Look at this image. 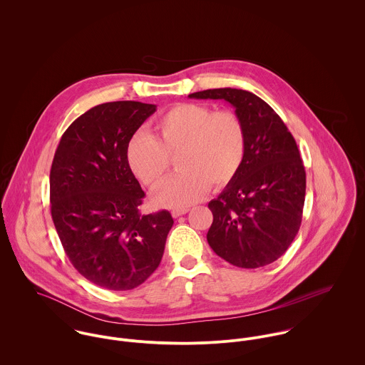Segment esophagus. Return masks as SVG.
<instances>
[{"instance_id":"34e87169","label":"esophagus","mask_w":365,"mask_h":365,"mask_svg":"<svg viewBox=\"0 0 365 365\" xmlns=\"http://www.w3.org/2000/svg\"><path fill=\"white\" fill-rule=\"evenodd\" d=\"M188 210H190L188 208L173 209L171 215H173L174 217H178V216H182V215H185Z\"/></svg>"}]
</instances>
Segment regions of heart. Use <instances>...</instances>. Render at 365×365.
<instances>
[{"mask_svg": "<svg viewBox=\"0 0 365 365\" xmlns=\"http://www.w3.org/2000/svg\"><path fill=\"white\" fill-rule=\"evenodd\" d=\"M246 149L245 129L232 110H212L201 104H180L161 113L150 133L138 132L128 143L126 161L132 173L157 190L177 155L180 170L155 197L168 208L198 201L210 187L220 190L237 174Z\"/></svg>", "mask_w": 365, "mask_h": 365, "instance_id": "heart-1", "label": "heart"}]
</instances>
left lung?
Wrapping results in <instances>:
<instances>
[{
    "label": "left lung",
    "instance_id": "1",
    "mask_svg": "<svg viewBox=\"0 0 365 365\" xmlns=\"http://www.w3.org/2000/svg\"><path fill=\"white\" fill-rule=\"evenodd\" d=\"M188 97L229 103L246 136L236 177L208 204L213 215L209 246L236 267L271 264L291 246L302 220L307 174L297 142L275 110L253 93L213 88Z\"/></svg>",
    "mask_w": 365,
    "mask_h": 365
}]
</instances>
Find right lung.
Segmentation results:
<instances>
[{
  "instance_id": "obj_1",
  "label": "right lung",
  "mask_w": 365,
  "mask_h": 365,
  "mask_svg": "<svg viewBox=\"0 0 365 365\" xmlns=\"http://www.w3.org/2000/svg\"><path fill=\"white\" fill-rule=\"evenodd\" d=\"M156 105H97L63 133L51 170V210L63 249L90 282L112 291L143 284L164 253L168 210L142 215L145 192L126 148Z\"/></svg>"
}]
</instances>
